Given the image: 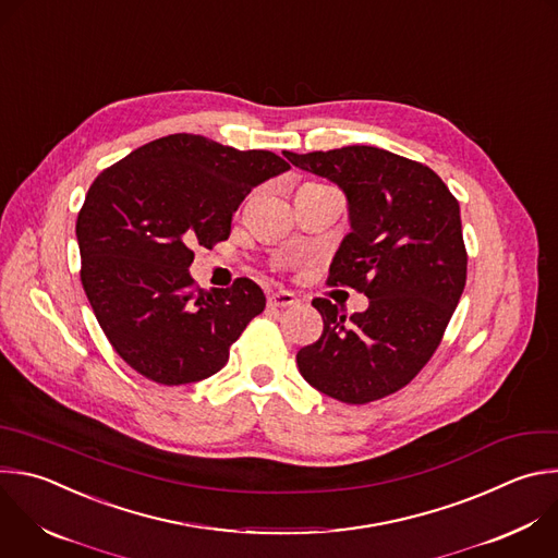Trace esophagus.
Returning <instances> with one entry per match:
<instances>
[{
	"label": "esophagus",
	"instance_id": "1",
	"mask_svg": "<svg viewBox=\"0 0 558 558\" xmlns=\"http://www.w3.org/2000/svg\"><path fill=\"white\" fill-rule=\"evenodd\" d=\"M267 304L271 308H289V306H295L298 304V298L291 293V291H271L267 295Z\"/></svg>",
	"mask_w": 558,
	"mask_h": 558
}]
</instances>
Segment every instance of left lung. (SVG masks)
I'll list each match as a JSON object with an SVG mask.
<instances>
[{
  "instance_id": "obj_1",
  "label": "left lung",
  "mask_w": 558,
  "mask_h": 558,
  "mask_svg": "<svg viewBox=\"0 0 558 558\" xmlns=\"http://www.w3.org/2000/svg\"><path fill=\"white\" fill-rule=\"evenodd\" d=\"M284 157L345 193L350 232L326 282L369 300L350 317L326 298L313 300L324 332L300 348V375L348 405L390 397L432 359L464 291L458 199L429 166L377 146Z\"/></svg>"
}]
</instances>
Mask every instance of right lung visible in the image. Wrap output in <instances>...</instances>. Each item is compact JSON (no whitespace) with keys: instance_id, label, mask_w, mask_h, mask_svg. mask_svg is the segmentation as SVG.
<instances>
[{"instance_id":"1","label":"right lung","mask_w":558,"mask_h":558,"mask_svg":"<svg viewBox=\"0 0 558 558\" xmlns=\"http://www.w3.org/2000/svg\"><path fill=\"white\" fill-rule=\"evenodd\" d=\"M291 166L271 150H236L204 135L153 140L89 185L78 213L81 282L113 350L142 377L185 386L213 377L263 313L250 278L199 289L193 245L230 236L232 215Z\"/></svg>"}]
</instances>
